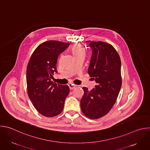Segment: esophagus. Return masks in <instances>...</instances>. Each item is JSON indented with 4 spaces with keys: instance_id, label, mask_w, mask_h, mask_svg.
I'll return each mask as SVG.
<instances>
[{
    "instance_id": "obj_1",
    "label": "esophagus",
    "mask_w": 150,
    "mask_h": 150,
    "mask_svg": "<svg viewBox=\"0 0 150 150\" xmlns=\"http://www.w3.org/2000/svg\"><path fill=\"white\" fill-rule=\"evenodd\" d=\"M68 86H69L70 90H73V89H74L76 87V85H75L74 84H72V83H69L68 84Z\"/></svg>"
}]
</instances>
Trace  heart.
Returning a JSON list of instances; mask_svg holds the SVG:
<instances>
[{
  "label": "heart",
  "mask_w": 150,
  "mask_h": 150,
  "mask_svg": "<svg viewBox=\"0 0 150 150\" xmlns=\"http://www.w3.org/2000/svg\"><path fill=\"white\" fill-rule=\"evenodd\" d=\"M72 53L75 57L80 56H85V50L81 45L76 44L72 48Z\"/></svg>",
  "instance_id": "obj_1"
}]
</instances>
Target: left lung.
Returning a JSON list of instances; mask_svg holds the SVG:
<instances>
[{
  "instance_id": "8db88e82",
  "label": "left lung",
  "mask_w": 150,
  "mask_h": 150,
  "mask_svg": "<svg viewBox=\"0 0 150 150\" xmlns=\"http://www.w3.org/2000/svg\"><path fill=\"white\" fill-rule=\"evenodd\" d=\"M93 54L88 74L95 79V88L88 91L82 87L81 109L90 119H97L108 114L117 98L121 86V61L120 56L110 44L91 41Z\"/></svg>"
}]
</instances>
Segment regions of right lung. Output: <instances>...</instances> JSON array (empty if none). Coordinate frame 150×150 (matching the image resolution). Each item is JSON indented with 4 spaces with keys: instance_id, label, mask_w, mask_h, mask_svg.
I'll use <instances>...</instances> for the list:
<instances>
[{
    "instance_id": "obj_1",
    "label": "right lung",
    "mask_w": 150,
    "mask_h": 150,
    "mask_svg": "<svg viewBox=\"0 0 150 150\" xmlns=\"http://www.w3.org/2000/svg\"><path fill=\"white\" fill-rule=\"evenodd\" d=\"M70 45L68 42L49 40L42 42L31 56L27 68L28 97L42 115L52 117L62 113L69 93L67 85L52 81L59 55Z\"/></svg>"
}]
</instances>
